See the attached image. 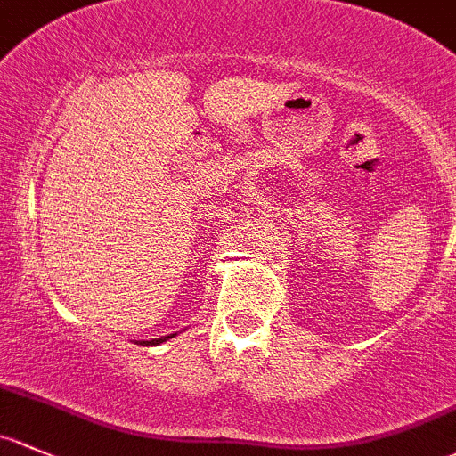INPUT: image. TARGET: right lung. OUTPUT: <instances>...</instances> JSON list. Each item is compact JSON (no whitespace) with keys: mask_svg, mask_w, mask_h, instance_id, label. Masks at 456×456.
I'll return each instance as SVG.
<instances>
[{"mask_svg":"<svg viewBox=\"0 0 456 456\" xmlns=\"http://www.w3.org/2000/svg\"><path fill=\"white\" fill-rule=\"evenodd\" d=\"M171 337H175V335H167V337H160V339H150V341H139V346H159V344H163V341H167V339H171Z\"/></svg>","mask_w":456,"mask_h":456,"instance_id":"add662e5","label":"right lung"}]
</instances>
